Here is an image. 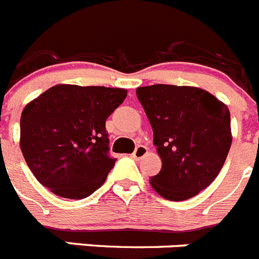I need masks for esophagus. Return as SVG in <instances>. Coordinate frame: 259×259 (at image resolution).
I'll return each mask as SVG.
<instances>
[{"mask_svg": "<svg viewBox=\"0 0 259 259\" xmlns=\"http://www.w3.org/2000/svg\"><path fill=\"white\" fill-rule=\"evenodd\" d=\"M147 152H148V148L146 147V146L139 145V146H137L136 150H134V152H133V157H134V159H141V157L145 156Z\"/></svg>", "mask_w": 259, "mask_h": 259, "instance_id": "34e87169", "label": "esophagus"}]
</instances>
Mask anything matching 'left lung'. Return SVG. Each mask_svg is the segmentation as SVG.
Segmentation results:
<instances>
[{
  "instance_id": "8db88e82",
  "label": "left lung",
  "mask_w": 259,
  "mask_h": 259,
  "mask_svg": "<svg viewBox=\"0 0 259 259\" xmlns=\"http://www.w3.org/2000/svg\"><path fill=\"white\" fill-rule=\"evenodd\" d=\"M137 96L163 163L150 184L169 201L194 197L217 179L231 148L228 107L210 92L190 86L138 87Z\"/></svg>"
}]
</instances>
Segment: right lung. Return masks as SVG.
Here are the masks:
<instances>
[{"instance_id": "right-lung-1", "label": "right lung", "mask_w": 259, "mask_h": 259, "mask_svg": "<svg viewBox=\"0 0 259 259\" xmlns=\"http://www.w3.org/2000/svg\"><path fill=\"white\" fill-rule=\"evenodd\" d=\"M126 95L123 89L57 84L24 107L21 150L42 186L82 199L104 184L116 161L105 121Z\"/></svg>"}]
</instances>
